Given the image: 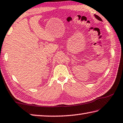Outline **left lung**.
<instances>
[{
  "label": "left lung",
  "mask_w": 123,
  "mask_h": 123,
  "mask_svg": "<svg viewBox=\"0 0 123 123\" xmlns=\"http://www.w3.org/2000/svg\"><path fill=\"white\" fill-rule=\"evenodd\" d=\"M95 17H96V18L98 20H99V21H102V19L100 18V17L98 16V15H96V14H95Z\"/></svg>",
  "instance_id": "8db88e82"
}]
</instances>
